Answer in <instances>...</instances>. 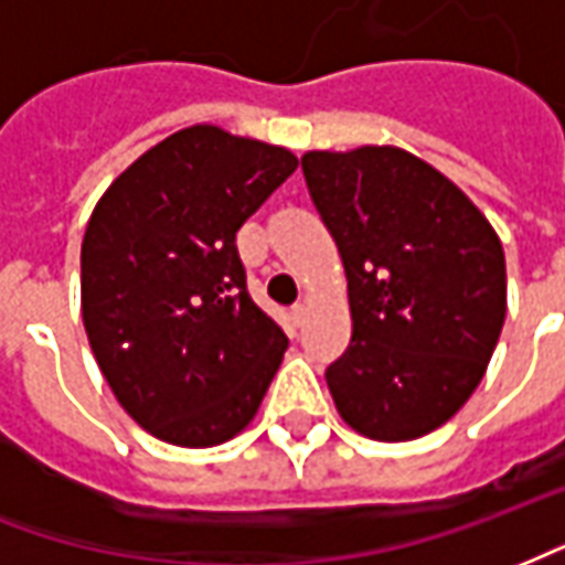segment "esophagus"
Masks as SVG:
<instances>
[{
  "instance_id": "obj_1",
  "label": "esophagus",
  "mask_w": 565,
  "mask_h": 565,
  "mask_svg": "<svg viewBox=\"0 0 565 565\" xmlns=\"http://www.w3.org/2000/svg\"><path fill=\"white\" fill-rule=\"evenodd\" d=\"M290 315H294L296 327H302V323H306V318H308V306H306V302H299V306H294V311H290Z\"/></svg>"
}]
</instances>
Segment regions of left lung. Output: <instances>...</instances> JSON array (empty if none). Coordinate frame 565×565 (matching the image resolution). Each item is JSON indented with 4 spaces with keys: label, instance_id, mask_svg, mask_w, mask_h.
<instances>
[{
    "label": "left lung",
    "instance_id": "obj_1",
    "mask_svg": "<svg viewBox=\"0 0 565 565\" xmlns=\"http://www.w3.org/2000/svg\"><path fill=\"white\" fill-rule=\"evenodd\" d=\"M308 193L339 245L351 344L330 369L344 424L412 441L460 412L505 323V254L460 186L391 145L308 150Z\"/></svg>",
    "mask_w": 565,
    "mask_h": 565
}]
</instances>
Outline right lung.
<instances>
[{
	"label": "right lung",
	"instance_id": "obj_1",
	"mask_svg": "<svg viewBox=\"0 0 565 565\" xmlns=\"http://www.w3.org/2000/svg\"><path fill=\"white\" fill-rule=\"evenodd\" d=\"M278 145L196 124L117 174L81 242V318L127 415L211 448L269 391L287 335L247 294L235 233L296 172Z\"/></svg>",
	"mask_w": 565,
	"mask_h": 565
}]
</instances>
